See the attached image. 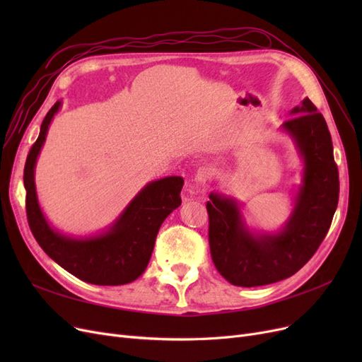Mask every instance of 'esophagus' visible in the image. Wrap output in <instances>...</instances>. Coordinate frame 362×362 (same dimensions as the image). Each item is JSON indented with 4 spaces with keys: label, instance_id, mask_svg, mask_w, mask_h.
<instances>
[{
    "label": "esophagus",
    "instance_id": "obj_1",
    "mask_svg": "<svg viewBox=\"0 0 362 362\" xmlns=\"http://www.w3.org/2000/svg\"><path fill=\"white\" fill-rule=\"evenodd\" d=\"M213 168L210 166H201L198 170H196V175H194V181L199 182V184H205L208 180H210L213 177ZM189 194L190 196H199L202 192L198 189V187H189L187 189Z\"/></svg>",
    "mask_w": 362,
    "mask_h": 362
}]
</instances>
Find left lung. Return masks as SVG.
<instances>
[{"instance_id":"1","label":"left lung","mask_w":362,"mask_h":362,"mask_svg":"<svg viewBox=\"0 0 362 362\" xmlns=\"http://www.w3.org/2000/svg\"><path fill=\"white\" fill-rule=\"evenodd\" d=\"M290 115L281 129L294 141L303 170L286 225L276 233H255L231 196L213 192L206 202L213 262L237 287L267 286L294 275L319 249L337 210L338 169L326 120L308 98Z\"/></svg>"}]
</instances>
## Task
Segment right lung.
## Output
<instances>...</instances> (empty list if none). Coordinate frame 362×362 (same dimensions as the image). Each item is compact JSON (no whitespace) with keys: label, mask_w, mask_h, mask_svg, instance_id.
Wrapping results in <instances>:
<instances>
[{"label":"right lung","mask_w":362,"mask_h":362,"mask_svg":"<svg viewBox=\"0 0 362 362\" xmlns=\"http://www.w3.org/2000/svg\"><path fill=\"white\" fill-rule=\"evenodd\" d=\"M62 107L57 101L40 125L24 169L27 218L33 235L45 254L78 279L95 286H124L136 281L151 259L161 223L181 205V177L148 182L107 231L89 237H71L54 229L37 201L35 168L45 144L51 120Z\"/></svg>","instance_id":"add662e5"}]
</instances>
